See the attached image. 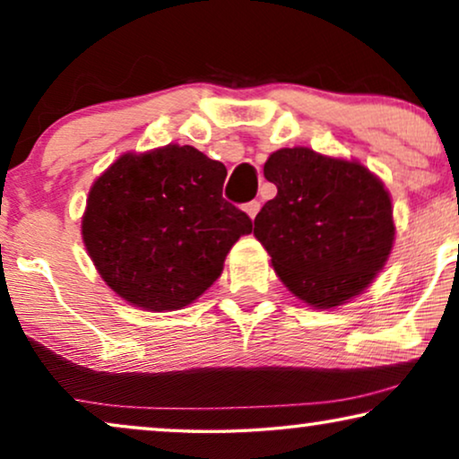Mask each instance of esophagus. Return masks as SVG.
<instances>
[{
  "label": "esophagus",
  "instance_id": "obj_1",
  "mask_svg": "<svg viewBox=\"0 0 459 459\" xmlns=\"http://www.w3.org/2000/svg\"><path fill=\"white\" fill-rule=\"evenodd\" d=\"M259 211H261V203H256V200H253V203L244 204V212H247V215H248L250 219H255L256 212H259Z\"/></svg>",
  "mask_w": 459,
  "mask_h": 459
}]
</instances>
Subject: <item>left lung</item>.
Listing matches in <instances>:
<instances>
[{"mask_svg":"<svg viewBox=\"0 0 459 459\" xmlns=\"http://www.w3.org/2000/svg\"><path fill=\"white\" fill-rule=\"evenodd\" d=\"M278 187L255 217V236L288 290L317 309L372 284L394 242L386 187L357 160L281 148L263 167Z\"/></svg>","mask_w":459,"mask_h":459,"instance_id":"obj_1","label":"left lung"}]
</instances>
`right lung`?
<instances>
[{"label": "right lung", "mask_w": 459, "mask_h": 459, "mask_svg": "<svg viewBox=\"0 0 459 459\" xmlns=\"http://www.w3.org/2000/svg\"><path fill=\"white\" fill-rule=\"evenodd\" d=\"M223 162L192 146L127 152L93 181L81 221L102 280L146 311L190 305L223 272L247 212L221 196Z\"/></svg>", "instance_id": "right-lung-1"}]
</instances>
